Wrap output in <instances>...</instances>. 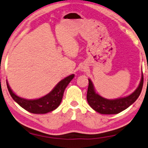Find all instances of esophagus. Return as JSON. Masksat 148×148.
<instances>
[{
	"label": "esophagus",
	"mask_w": 148,
	"mask_h": 148,
	"mask_svg": "<svg viewBox=\"0 0 148 148\" xmlns=\"http://www.w3.org/2000/svg\"><path fill=\"white\" fill-rule=\"evenodd\" d=\"M81 70L82 71V72H83V71H85V67H82Z\"/></svg>",
	"instance_id": "esophagus-1"
}]
</instances>
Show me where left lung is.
Instances as JSON below:
<instances>
[{"mask_svg": "<svg viewBox=\"0 0 148 148\" xmlns=\"http://www.w3.org/2000/svg\"><path fill=\"white\" fill-rule=\"evenodd\" d=\"M88 81L89 85L87 92V101L90 107L96 112L103 114H116L127 109L139 97L143 88V74L142 72L141 80L139 85L132 94L127 97L112 100L105 99L96 93L91 80L88 79Z\"/></svg>", "mask_w": 148, "mask_h": 148, "instance_id": "1", "label": "left lung"}]
</instances>
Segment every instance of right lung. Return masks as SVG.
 <instances>
[{
  "label": "right lung",
  "instance_id": "add662e5",
  "mask_svg": "<svg viewBox=\"0 0 148 148\" xmlns=\"http://www.w3.org/2000/svg\"><path fill=\"white\" fill-rule=\"evenodd\" d=\"M74 77V74L68 76L61 80L49 94L34 100H27L18 97L12 92L8 82L7 86L12 99L27 111L33 114H46L53 111L59 106L61 103L64 91Z\"/></svg>",
  "mask_w": 148,
  "mask_h": 148
}]
</instances>
